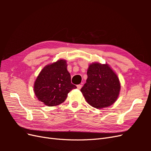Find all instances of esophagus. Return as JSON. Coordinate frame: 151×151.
Instances as JSON below:
<instances>
[{
  "mask_svg": "<svg viewBox=\"0 0 151 151\" xmlns=\"http://www.w3.org/2000/svg\"><path fill=\"white\" fill-rule=\"evenodd\" d=\"M77 89H81L82 87H83V85H81V84H78V85L77 86Z\"/></svg>",
  "mask_w": 151,
  "mask_h": 151,
  "instance_id": "obj_1",
  "label": "esophagus"
}]
</instances>
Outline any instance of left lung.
<instances>
[{
	"mask_svg": "<svg viewBox=\"0 0 151 151\" xmlns=\"http://www.w3.org/2000/svg\"><path fill=\"white\" fill-rule=\"evenodd\" d=\"M87 75L88 79L81 91L91 106L101 109L116 101L120 91V81L108 64L91 63Z\"/></svg>",
	"mask_w": 151,
	"mask_h": 151,
	"instance_id": "left-lung-1",
	"label": "left lung"
}]
</instances>
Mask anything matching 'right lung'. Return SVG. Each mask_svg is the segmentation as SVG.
Listing matches in <instances>:
<instances>
[{
	"label": "right lung",
	"mask_w": 151,
	"mask_h": 151,
	"mask_svg": "<svg viewBox=\"0 0 151 151\" xmlns=\"http://www.w3.org/2000/svg\"><path fill=\"white\" fill-rule=\"evenodd\" d=\"M65 60L45 66L40 72L34 84V92L39 101L48 106L62 103L68 93L77 87L71 83Z\"/></svg>",
	"instance_id": "obj_1"
}]
</instances>
